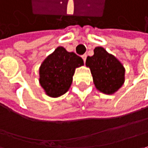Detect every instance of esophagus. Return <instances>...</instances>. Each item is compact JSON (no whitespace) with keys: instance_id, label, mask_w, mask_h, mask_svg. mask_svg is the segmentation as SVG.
<instances>
[{"instance_id":"obj_1","label":"esophagus","mask_w":148,"mask_h":148,"mask_svg":"<svg viewBox=\"0 0 148 148\" xmlns=\"http://www.w3.org/2000/svg\"><path fill=\"white\" fill-rule=\"evenodd\" d=\"M86 58H87V55H86V54H84V55H82V58H83V60H84V62H85Z\"/></svg>"}]
</instances>
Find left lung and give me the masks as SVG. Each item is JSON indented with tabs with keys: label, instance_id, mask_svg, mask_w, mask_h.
Returning <instances> with one entry per match:
<instances>
[{
	"label": "left lung",
	"instance_id": "1",
	"mask_svg": "<svg viewBox=\"0 0 148 148\" xmlns=\"http://www.w3.org/2000/svg\"><path fill=\"white\" fill-rule=\"evenodd\" d=\"M85 64L90 69L94 84L100 92L112 95L123 85L124 67L116 57L102 47L94 49V55L87 57Z\"/></svg>",
	"mask_w": 148,
	"mask_h": 148
}]
</instances>
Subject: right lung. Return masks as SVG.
<instances>
[{
  "label": "right lung",
  "mask_w": 148,
  "mask_h": 148,
  "mask_svg": "<svg viewBox=\"0 0 148 148\" xmlns=\"http://www.w3.org/2000/svg\"><path fill=\"white\" fill-rule=\"evenodd\" d=\"M82 65L84 61L80 57L58 47L40 66V84L48 96H61L69 90L75 69Z\"/></svg>",
  "instance_id": "1"
}]
</instances>
